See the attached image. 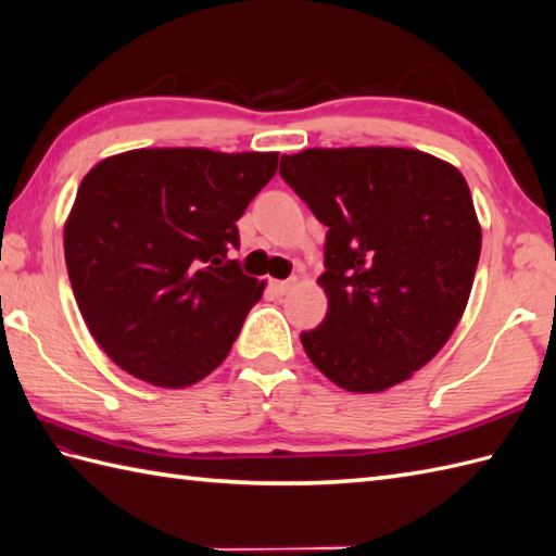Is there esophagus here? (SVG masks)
Returning <instances> with one entry per match:
<instances>
[{
    "mask_svg": "<svg viewBox=\"0 0 556 556\" xmlns=\"http://www.w3.org/2000/svg\"><path fill=\"white\" fill-rule=\"evenodd\" d=\"M295 287V279H283V281H279V279H275L273 283H269V289H273L277 295H283V293H289L291 289Z\"/></svg>",
    "mask_w": 556,
    "mask_h": 556,
    "instance_id": "esophagus-1",
    "label": "esophagus"
}]
</instances>
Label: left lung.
<instances>
[{
	"label": "left lung",
	"mask_w": 556,
	"mask_h": 556,
	"mask_svg": "<svg viewBox=\"0 0 556 556\" xmlns=\"http://www.w3.org/2000/svg\"><path fill=\"white\" fill-rule=\"evenodd\" d=\"M281 177L327 225V317L305 353L351 393H381L429 365L467 309L481 225L453 163L403 147L305 149Z\"/></svg>",
	"instance_id": "obj_1"
}]
</instances>
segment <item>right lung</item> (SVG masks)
<instances>
[{"label": "right lung", "mask_w": 556, "mask_h": 556, "mask_svg": "<svg viewBox=\"0 0 556 556\" xmlns=\"http://www.w3.org/2000/svg\"><path fill=\"white\" fill-rule=\"evenodd\" d=\"M277 151L132 149L99 161L63 225L85 325L115 365L187 389L223 365L265 281L225 261Z\"/></svg>", "instance_id": "right-lung-1"}]
</instances>
